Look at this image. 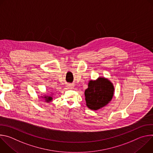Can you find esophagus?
I'll list each match as a JSON object with an SVG mask.
<instances>
[{
	"label": "esophagus",
	"instance_id": "34e87169",
	"mask_svg": "<svg viewBox=\"0 0 153 153\" xmlns=\"http://www.w3.org/2000/svg\"><path fill=\"white\" fill-rule=\"evenodd\" d=\"M67 87L69 89H73L74 88V86L71 84H68V85H67Z\"/></svg>",
	"mask_w": 153,
	"mask_h": 153
}]
</instances>
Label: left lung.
<instances>
[{
  "label": "left lung",
  "mask_w": 153,
  "mask_h": 153,
  "mask_svg": "<svg viewBox=\"0 0 153 153\" xmlns=\"http://www.w3.org/2000/svg\"><path fill=\"white\" fill-rule=\"evenodd\" d=\"M114 92L113 83L107 78L90 80L85 91L86 105L91 110H97L111 102Z\"/></svg>",
  "instance_id": "left-lung-1"
}]
</instances>
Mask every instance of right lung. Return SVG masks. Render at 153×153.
Instances as JSON below:
<instances>
[{
  "instance_id": "right-lung-1",
  "label": "right lung",
  "mask_w": 153,
  "mask_h": 153,
  "mask_svg": "<svg viewBox=\"0 0 153 153\" xmlns=\"http://www.w3.org/2000/svg\"><path fill=\"white\" fill-rule=\"evenodd\" d=\"M41 97H42V99H45V102H46L47 103L51 102L52 100H53L52 96H46V95H45L44 96H41Z\"/></svg>"
}]
</instances>
